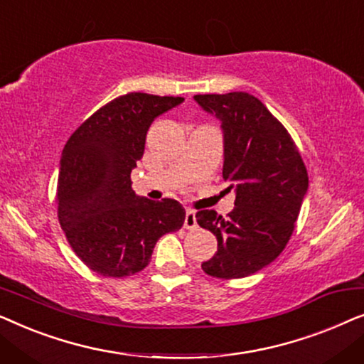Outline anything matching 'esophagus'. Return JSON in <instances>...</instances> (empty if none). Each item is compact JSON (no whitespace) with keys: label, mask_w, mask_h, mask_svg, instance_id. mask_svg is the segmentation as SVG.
Returning <instances> with one entry per match:
<instances>
[{"label":"esophagus","mask_w":364,"mask_h":364,"mask_svg":"<svg viewBox=\"0 0 364 364\" xmlns=\"http://www.w3.org/2000/svg\"><path fill=\"white\" fill-rule=\"evenodd\" d=\"M183 227H186L187 230H193V228H197L196 212L191 210V208H187V212H186V220H183Z\"/></svg>","instance_id":"34e87169"}]
</instances>
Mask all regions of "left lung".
I'll use <instances>...</instances> for the list:
<instances>
[{
  "instance_id": "obj_1",
  "label": "left lung",
  "mask_w": 364,
  "mask_h": 364,
  "mask_svg": "<svg viewBox=\"0 0 364 364\" xmlns=\"http://www.w3.org/2000/svg\"><path fill=\"white\" fill-rule=\"evenodd\" d=\"M203 111L222 122L223 181L235 192L227 218L198 210L197 223L218 248L202 270L215 278H243L270 265L290 240L308 191V173L282 122L248 92L198 94Z\"/></svg>"
}]
</instances>
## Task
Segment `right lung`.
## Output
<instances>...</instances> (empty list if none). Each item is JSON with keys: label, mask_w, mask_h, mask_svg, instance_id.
<instances>
[{"label": "right lung", "mask_w": 364, "mask_h": 364, "mask_svg": "<svg viewBox=\"0 0 364 364\" xmlns=\"http://www.w3.org/2000/svg\"><path fill=\"white\" fill-rule=\"evenodd\" d=\"M182 101L146 92L119 96L84 121L63 149L59 223L74 253L99 275L144 270L159 238L183 225L181 203L136 196L131 182L154 119Z\"/></svg>", "instance_id": "obj_1"}]
</instances>
